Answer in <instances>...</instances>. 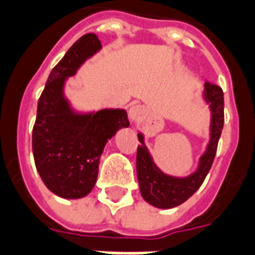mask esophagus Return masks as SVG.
Masks as SVG:
<instances>
[{
    "label": "esophagus",
    "instance_id": "34e87169",
    "mask_svg": "<svg viewBox=\"0 0 255 255\" xmlns=\"http://www.w3.org/2000/svg\"><path fill=\"white\" fill-rule=\"evenodd\" d=\"M128 116L129 119L132 120V122L137 123L140 122L144 116V109H143L142 105H132L129 111H128Z\"/></svg>",
    "mask_w": 255,
    "mask_h": 255
}]
</instances>
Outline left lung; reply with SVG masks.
Returning a JSON list of instances; mask_svg holds the SVG:
<instances>
[{
  "instance_id": "obj_1",
  "label": "left lung",
  "mask_w": 255,
  "mask_h": 255,
  "mask_svg": "<svg viewBox=\"0 0 255 255\" xmlns=\"http://www.w3.org/2000/svg\"><path fill=\"white\" fill-rule=\"evenodd\" d=\"M203 100L208 105L211 112L209 122V140L204 152L199 158L195 171L185 177H175L163 171L156 166L148 151L144 135L137 132L140 146L137 147L136 173L139 189L143 200L152 207L161 209L174 208L189 199L204 182L209 169L214 162L219 137L222 135L224 124V99L223 90L218 85L205 82L203 90Z\"/></svg>"
}]
</instances>
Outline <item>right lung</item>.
Wrapping results in <instances>:
<instances>
[{
  "instance_id": "1",
  "label": "right lung",
  "mask_w": 255,
  "mask_h": 255,
  "mask_svg": "<svg viewBox=\"0 0 255 255\" xmlns=\"http://www.w3.org/2000/svg\"><path fill=\"white\" fill-rule=\"evenodd\" d=\"M100 50L101 43L94 33L75 41L50 73L37 103L32 131L35 165L44 185L63 199L89 195L104 147L119 129L129 127L124 109L81 112L66 97L67 80Z\"/></svg>"
}]
</instances>
